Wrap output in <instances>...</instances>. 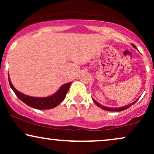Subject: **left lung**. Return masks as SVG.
Returning <instances> with one entry per match:
<instances>
[{"mask_svg":"<svg viewBox=\"0 0 154 154\" xmlns=\"http://www.w3.org/2000/svg\"><path fill=\"white\" fill-rule=\"evenodd\" d=\"M132 46H133L134 48H135V49H137V48H136V46H135V45H133V44H132ZM137 100H138V99H137L136 100H135V101H134L133 103H131L130 104H128V105L125 106L119 107V108H111V107H107V106H105L101 105V104H100L99 103H98V102H97L96 100H95L93 99V102H94V103H95V104H96V105L98 106V107H100V108H101V109H103V110H106V111H122L125 110V109H128L129 107L131 106L132 105H133V104H135V103H136V102H137Z\"/></svg>","mask_w":154,"mask_h":154,"instance_id":"left-lung-1","label":"left lung"}]
</instances>
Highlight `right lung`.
I'll use <instances>...</instances> for the list:
<instances>
[{
    "mask_svg": "<svg viewBox=\"0 0 154 154\" xmlns=\"http://www.w3.org/2000/svg\"><path fill=\"white\" fill-rule=\"evenodd\" d=\"M8 82H9V85L11 89L13 90V91L14 92L17 96L22 102H24V103L28 105L29 106L34 108V109H40V110L51 109L59 105L64 100L67 92L69 91V88L72 83V82H70L63 85L56 93L50 95V96L32 97L26 95L24 94V93H22L19 91H17L14 88V86L13 85L11 82L9 75H8Z\"/></svg>",
    "mask_w": 154,
    "mask_h": 154,
    "instance_id": "1",
    "label": "right lung"
}]
</instances>
